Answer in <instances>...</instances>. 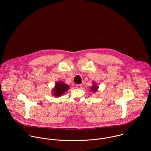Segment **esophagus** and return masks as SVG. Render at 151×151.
<instances>
[{"label":"esophagus","mask_w":151,"mask_h":151,"mask_svg":"<svg viewBox=\"0 0 151 151\" xmlns=\"http://www.w3.org/2000/svg\"><path fill=\"white\" fill-rule=\"evenodd\" d=\"M82 87V85H81V84H77V85H76V88L77 89H81Z\"/></svg>","instance_id":"obj_1"}]
</instances>
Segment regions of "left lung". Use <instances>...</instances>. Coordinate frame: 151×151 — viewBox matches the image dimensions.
<instances>
[{
    "mask_svg": "<svg viewBox=\"0 0 151 151\" xmlns=\"http://www.w3.org/2000/svg\"><path fill=\"white\" fill-rule=\"evenodd\" d=\"M99 89V87L96 82H93V85L90 87V91L93 93H96L97 91Z\"/></svg>",
    "mask_w": 151,
    "mask_h": 151,
    "instance_id": "1",
    "label": "left lung"
}]
</instances>
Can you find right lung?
<instances>
[{"label": "right lung", "instance_id": "1", "mask_svg": "<svg viewBox=\"0 0 151 151\" xmlns=\"http://www.w3.org/2000/svg\"><path fill=\"white\" fill-rule=\"evenodd\" d=\"M70 88V86L64 82L60 81L55 83L54 87L52 89V94L55 97H59L65 93Z\"/></svg>", "mask_w": 151, "mask_h": 151}]
</instances>
